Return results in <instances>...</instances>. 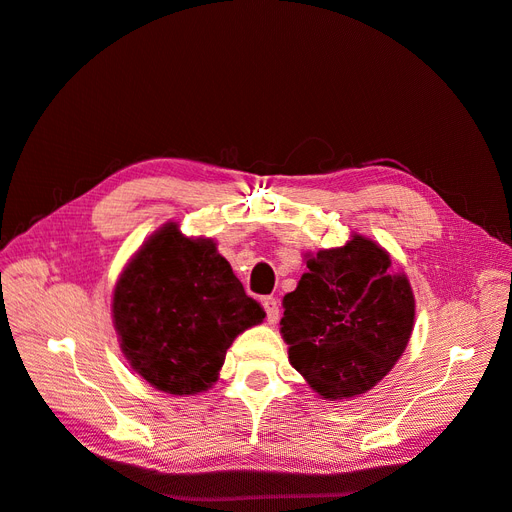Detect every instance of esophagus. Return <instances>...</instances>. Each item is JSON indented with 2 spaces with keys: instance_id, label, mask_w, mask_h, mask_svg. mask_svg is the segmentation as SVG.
I'll list each match as a JSON object with an SVG mask.
<instances>
[{
  "instance_id": "esophagus-1",
  "label": "esophagus",
  "mask_w": 512,
  "mask_h": 512,
  "mask_svg": "<svg viewBox=\"0 0 512 512\" xmlns=\"http://www.w3.org/2000/svg\"><path fill=\"white\" fill-rule=\"evenodd\" d=\"M262 307H265L267 320L271 324H275L277 320H280V301H277L275 297H265V299H262Z\"/></svg>"
}]
</instances>
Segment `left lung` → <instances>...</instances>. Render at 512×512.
Returning <instances> with one entry per match:
<instances>
[{
  "instance_id": "obj_1",
  "label": "left lung",
  "mask_w": 512,
  "mask_h": 512,
  "mask_svg": "<svg viewBox=\"0 0 512 512\" xmlns=\"http://www.w3.org/2000/svg\"><path fill=\"white\" fill-rule=\"evenodd\" d=\"M389 267L380 245L356 235L307 258L309 271L284 297L288 359L322 397L367 393L406 350L414 294Z\"/></svg>"
}]
</instances>
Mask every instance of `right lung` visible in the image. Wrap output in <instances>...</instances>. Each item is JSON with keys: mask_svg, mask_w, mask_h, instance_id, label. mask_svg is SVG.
<instances>
[{"mask_svg": "<svg viewBox=\"0 0 512 512\" xmlns=\"http://www.w3.org/2000/svg\"><path fill=\"white\" fill-rule=\"evenodd\" d=\"M265 318L209 239L166 224L121 273L113 320L132 369L170 395L218 380L232 339Z\"/></svg>", "mask_w": 512, "mask_h": 512, "instance_id": "add662e5", "label": "right lung"}]
</instances>
